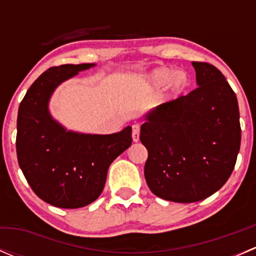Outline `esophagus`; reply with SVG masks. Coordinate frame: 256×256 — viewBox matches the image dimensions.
<instances>
[{"label":"esophagus","mask_w":256,"mask_h":256,"mask_svg":"<svg viewBox=\"0 0 256 256\" xmlns=\"http://www.w3.org/2000/svg\"><path fill=\"white\" fill-rule=\"evenodd\" d=\"M132 140L134 142H138L140 140V125L138 124H135L132 126Z\"/></svg>","instance_id":"obj_1"}]
</instances>
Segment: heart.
Instances as JSON below:
<instances>
[{
	"mask_svg": "<svg viewBox=\"0 0 256 256\" xmlns=\"http://www.w3.org/2000/svg\"><path fill=\"white\" fill-rule=\"evenodd\" d=\"M190 76L186 70H174L170 66L156 68L147 76V82L154 89L166 86L167 92L171 96H178L190 86Z\"/></svg>",
	"mask_w": 256,
	"mask_h": 256,
	"instance_id": "1",
	"label": "heart"
}]
</instances>
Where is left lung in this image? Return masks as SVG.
Wrapping results in <instances>:
<instances>
[{
    "label": "left lung",
    "instance_id": "1",
    "mask_svg": "<svg viewBox=\"0 0 256 256\" xmlns=\"http://www.w3.org/2000/svg\"><path fill=\"white\" fill-rule=\"evenodd\" d=\"M198 88L144 115V178L162 200L193 203L220 190L233 172L242 130L236 92L220 70L193 62Z\"/></svg>",
    "mask_w": 256,
    "mask_h": 256
}]
</instances>
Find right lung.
I'll use <instances>...</instances> for the list:
<instances>
[{
	"mask_svg": "<svg viewBox=\"0 0 256 256\" xmlns=\"http://www.w3.org/2000/svg\"><path fill=\"white\" fill-rule=\"evenodd\" d=\"M95 63L64 64L46 70L26 92L17 116L18 164L33 192L59 208H82L104 190L109 166L132 142L131 126L110 135L66 130L49 112L63 82Z\"/></svg>",
	"mask_w": 256,
	"mask_h": 256,
	"instance_id": "add662e5",
	"label": "right lung"
}]
</instances>
